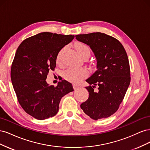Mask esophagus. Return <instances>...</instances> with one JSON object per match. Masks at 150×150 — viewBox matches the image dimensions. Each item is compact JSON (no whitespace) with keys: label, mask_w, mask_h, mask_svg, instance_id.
Wrapping results in <instances>:
<instances>
[{"label":"esophagus","mask_w":150,"mask_h":150,"mask_svg":"<svg viewBox=\"0 0 150 150\" xmlns=\"http://www.w3.org/2000/svg\"><path fill=\"white\" fill-rule=\"evenodd\" d=\"M79 87V85H78V84H73V88H74V89H78Z\"/></svg>","instance_id":"34e87169"}]
</instances>
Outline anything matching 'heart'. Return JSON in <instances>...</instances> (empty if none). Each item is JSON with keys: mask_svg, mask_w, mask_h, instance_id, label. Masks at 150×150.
<instances>
[{"mask_svg": "<svg viewBox=\"0 0 150 150\" xmlns=\"http://www.w3.org/2000/svg\"><path fill=\"white\" fill-rule=\"evenodd\" d=\"M75 48L79 55L83 59L88 58L90 56L91 49L87 44L83 42H78L75 45ZM64 51L65 47H63L59 51L56 57V61L57 63H60L61 62ZM87 71L84 68L77 69V68L70 67L65 72L64 75L67 80L73 83H78L81 79L84 78L87 75Z\"/></svg>", "mask_w": 150, "mask_h": 150, "instance_id": "heart-1", "label": "heart"}]
</instances>
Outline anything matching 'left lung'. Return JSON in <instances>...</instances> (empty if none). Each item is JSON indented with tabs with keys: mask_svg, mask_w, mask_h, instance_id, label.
<instances>
[{
	"mask_svg": "<svg viewBox=\"0 0 150 150\" xmlns=\"http://www.w3.org/2000/svg\"><path fill=\"white\" fill-rule=\"evenodd\" d=\"M76 39L89 46L97 60L96 71L86 80L90 84L86 87L88 99L81 108L94 120L110 117L118 110L130 84L126 52L118 40L104 33L79 34Z\"/></svg>",
	"mask_w": 150,
	"mask_h": 150,
	"instance_id": "obj_1",
	"label": "left lung"
}]
</instances>
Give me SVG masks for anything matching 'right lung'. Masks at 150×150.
I'll return each instance as SVG.
<instances>
[{
	"label": "right lung",
	"mask_w": 150,
	"mask_h": 150,
	"mask_svg": "<svg viewBox=\"0 0 150 150\" xmlns=\"http://www.w3.org/2000/svg\"><path fill=\"white\" fill-rule=\"evenodd\" d=\"M74 38L72 35L41 33L27 38L18 47L11 66L12 83L20 105L28 115L43 120L55 116L64 95L73 91L66 80L49 86L59 51Z\"/></svg>",
	"instance_id": "add662e5"
}]
</instances>
